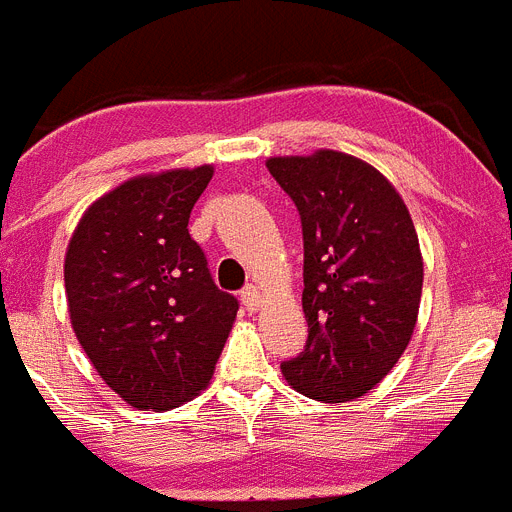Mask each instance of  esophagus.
Instances as JSON below:
<instances>
[{"label":"esophagus","instance_id":"1","mask_svg":"<svg viewBox=\"0 0 512 512\" xmlns=\"http://www.w3.org/2000/svg\"><path fill=\"white\" fill-rule=\"evenodd\" d=\"M240 300H243V305H246L248 310H259L261 303H264V292L256 285H248L246 290L240 292Z\"/></svg>","mask_w":512,"mask_h":512}]
</instances>
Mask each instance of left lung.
Here are the masks:
<instances>
[{
  "label": "left lung",
  "instance_id": "1",
  "mask_svg": "<svg viewBox=\"0 0 512 512\" xmlns=\"http://www.w3.org/2000/svg\"><path fill=\"white\" fill-rule=\"evenodd\" d=\"M303 222L305 352L282 365L323 404L360 399L409 347L422 300L412 214L381 170L339 150L269 157Z\"/></svg>",
  "mask_w": 512,
  "mask_h": 512
}]
</instances>
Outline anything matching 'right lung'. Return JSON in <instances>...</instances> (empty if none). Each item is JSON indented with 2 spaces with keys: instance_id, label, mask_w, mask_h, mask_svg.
Returning <instances> with one entry per match:
<instances>
[{
  "instance_id": "add662e5",
  "label": "right lung",
  "mask_w": 512,
  "mask_h": 512,
  "mask_svg": "<svg viewBox=\"0 0 512 512\" xmlns=\"http://www.w3.org/2000/svg\"><path fill=\"white\" fill-rule=\"evenodd\" d=\"M212 165L144 173L95 199L74 227L64 287L74 336L111 391L170 412L209 386L238 316L189 235Z\"/></svg>"
}]
</instances>
